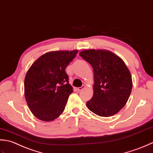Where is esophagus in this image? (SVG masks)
I'll list each match as a JSON object with an SVG mask.
<instances>
[{"mask_svg":"<svg viewBox=\"0 0 153 153\" xmlns=\"http://www.w3.org/2000/svg\"><path fill=\"white\" fill-rule=\"evenodd\" d=\"M85 88V85H82V86H81V87H79V88H76V90H78V91H80V90H82V89H84Z\"/></svg>","mask_w":153,"mask_h":153,"instance_id":"esophagus-1","label":"esophagus"}]
</instances>
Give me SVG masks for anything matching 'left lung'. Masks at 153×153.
Returning a JSON list of instances; mask_svg holds the SVG:
<instances>
[{"instance_id":"8db88e82","label":"left lung","mask_w":153,"mask_h":153,"mask_svg":"<svg viewBox=\"0 0 153 153\" xmlns=\"http://www.w3.org/2000/svg\"><path fill=\"white\" fill-rule=\"evenodd\" d=\"M79 55L94 71V94L86 102L87 108L102 117L118 113L128 100L133 86L124 61L114 53L103 49H86Z\"/></svg>"}]
</instances>
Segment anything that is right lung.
I'll return each instance as SVG.
<instances>
[{
    "instance_id": "1",
    "label": "right lung",
    "mask_w": 153,
    "mask_h": 153,
    "mask_svg": "<svg viewBox=\"0 0 153 153\" xmlns=\"http://www.w3.org/2000/svg\"><path fill=\"white\" fill-rule=\"evenodd\" d=\"M78 50L50 51L39 57L27 71L24 95L32 113L44 121L55 120L63 113L73 92L65 68Z\"/></svg>"
}]
</instances>
